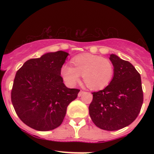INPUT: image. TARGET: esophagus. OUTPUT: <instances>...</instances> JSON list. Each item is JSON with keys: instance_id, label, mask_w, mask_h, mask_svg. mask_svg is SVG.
Instances as JSON below:
<instances>
[{"instance_id": "1", "label": "esophagus", "mask_w": 154, "mask_h": 154, "mask_svg": "<svg viewBox=\"0 0 154 154\" xmlns=\"http://www.w3.org/2000/svg\"><path fill=\"white\" fill-rule=\"evenodd\" d=\"M83 93H84V91H82V90H80V92L78 93V97H80V96H82V94H83Z\"/></svg>"}]
</instances>
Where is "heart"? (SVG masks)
I'll return each instance as SVG.
<instances>
[{
  "instance_id": "obj_1",
  "label": "heart",
  "mask_w": 154,
  "mask_h": 154,
  "mask_svg": "<svg viewBox=\"0 0 154 154\" xmlns=\"http://www.w3.org/2000/svg\"><path fill=\"white\" fill-rule=\"evenodd\" d=\"M71 66L64 65L60 74L69 86H74L80 80V75L86 86L91 89H100L108 86L114 74V66L106 58L94 54H85L71 60Z\"/></svg>"
}]
</instances>
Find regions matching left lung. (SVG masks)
Returning <instances> with one entry per match:
<instances>
[{"instance_id":"obj_1","label":"left lung","mask_w":154,"mask_h":154,"mask_svg":"<svg viewBox=\"0 0 154 154\" xmlns=\"http://www.w3.org/2000/svg\"><path fill=\"white\" fill-rule=\"evenodd\" d=\"M114 76L104 89L92 92L88 110L94 124L109 131L120 130L133 123L143 103L139 73L128 61L111 54Z\"/></svg>"}]
</instances>
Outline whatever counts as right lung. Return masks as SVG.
I'll use <instances>...</instances> for the list:
<instances>
[{"instance_id": "right-lung-1", "label": "right lung", "mask_w": 154, "mask_h": 154, "mask_svg": "<svg viewBox=\"0 0 154 154\" xmlns=\"http://www.w3.org/2000/svg\"><path fill=\"white\" fill-rule=\"evenodd\" d=\"M68 54L59 51L30 59L18 70L11 91L17 116L31 128L54 130L63 123L67 107L80 89L63 83L60 70Z\"/></svg>"}]
</instances>
